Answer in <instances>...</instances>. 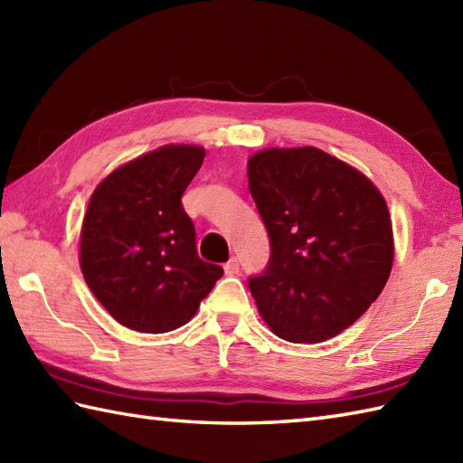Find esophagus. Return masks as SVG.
Masks as SVG:
<instances>
[{"instance_id": "esophagus-1", "label": "esophagus", "mask_w": 463, "mask_h": 463, "mask_svg": "<svg viewBox=\"0 0 463 463\" xmlns=\"http://www.w3.org/2000/svg\"><path fill=\"white\" fill-rule=\"evenodd\" d=\"M239 269H241V264H239V259H237V257H232L229 262L224 264V272H226V274H237Z\"/></svg>"}]
</instances>
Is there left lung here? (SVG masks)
Masks as SVG:
<instances>
[{"label": "left lung", "mask_w": 463, "mask_h": 463, "mask_svg": "<svg viewBox=\"0 0 463 463\" xmlns=\"http://www.w3.org/2000/svg\"><path fill=\"white\" fill-rule=\"evenodd\" d=\"M249 191L270 239L267 269L249 279L262 320L294 344L352 326L380 297L394 262L382 193L317 146L254 153Z\"/></svg>", "instance_id": "1"}]
</instances>
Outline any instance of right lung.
I'll use <instances>...</instances> for the list:
<instances>
[{"mask_svg":"<svg viewBox=\"0 0 463 463\" xmlns=\"http://www.w3.org/2000/svg\"><path fill=\"white\" fill-rule=\"evenodd\" d=\"M204 149L165 145L97 184L87 206L80 264L87 287L123 326L161 334L189 322L222 277L199 259L181 196Z\"/></svg>","mask_w":463,"mask_h":463,"instance_id":"add662e5","label":"right lung"}]
</instances>
